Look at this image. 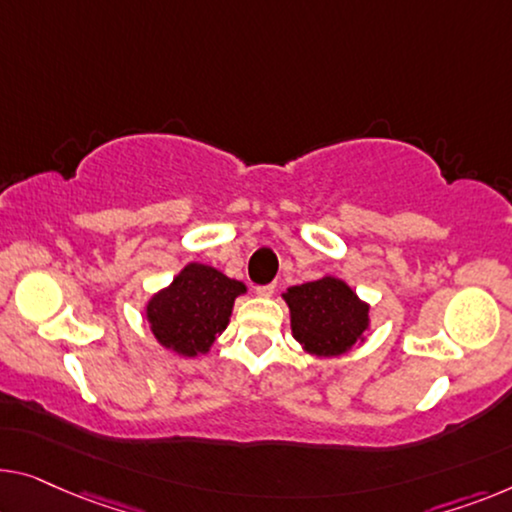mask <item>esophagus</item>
Returning <instances> with one entry per match:
<instances>
[{
  "mask_svg": "<svg viewBox=\"0 0 512 512\" xmlns=\"http://www.w3.org/2000/svg\"><path fill=\"white\" fill-rule=\"evenodd\" d=\"M257 296H262V299H269V296H273V292H276V285H259L255 287Z\"/></svg>",
  "mask_w": 512,
  "mask_h": 512,
  "instance_id": "1",
  "label": "esophagus"
}]
</instances>
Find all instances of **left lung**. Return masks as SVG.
<instances>
[{"mask_svg": "<svg viewBox=\"0 0 512 512\" xmlns=\"http://www.w3.org/2000/svg\"><path fill=\"white\" fill-rule=\"evenodd\" d=\"M282 299L294 340L310 356L338 358L365 342L370 331V303L338 276L289 287Z\"/></svg>", "mask_w": 512, "mask_h": 512, "instance_id": "obj_1", "label": "left lung"}]
</instances>
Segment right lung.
<instances>
[{"instance_id": "right-lung-1", "label": "right lung", "mask_w": 512, "mask_h": 512, "mask_svg": "<svg viewBox=\"0 0 512 512\" xmlns=\"http://www.w3.org/2000/svg\"><path fill=\"white\" fill-rule=\"evenodd\" d=\"M248 292L241 280L227 278L209 264L190 262L170 285L144 303V317L156 342L167 352L195 358L209 354L227 329L234 301Z\"/></svg>"}]
</instances>
